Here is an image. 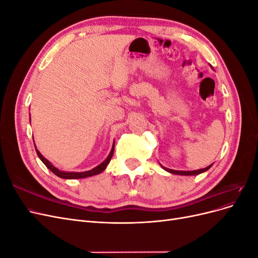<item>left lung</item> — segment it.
I'll use <instances>...</instances> for the list:
<instances>
[{
	"instance_id": "left-lung-1",
	"label": "left lung",
	"mask_w": 258,
	"mask_h": 258,
	"mask_svg": "<svg viewBox=\"0 0 258 258\" xmlns=\"http://www.w3.org/2000/svg\"><path fill=\"white\" fill-rule=\"evenodd\" d=\"M161 167L165 169L166 171H168V172L173 173V174H178V175H198V174H200L202 172H206V171H208L211 167H212V165H210L209 167H207L205 169H199V170H194V171H177V170H172V169L165 168L163 166H161Z\"/></svg>"
}]
</instances>
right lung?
Wrapping results in <instances>:
<instances>
[{"instance_id":"1","label":"right lung","mask_w":258,"mask_h":258,"mask_svg":"<svg viewBox=\"0 0 258 258\" xmlns=\"http://www.w3.org/2000/svg\"><path fill=\"white\" fill-rule=\"evenodd\" d=\"M35 146V144H34ZM114 146H115V143H113V147H112V151L110 153V155L107 156V158L102 162L100 163L99 166H97L96 168H93L92 170H89V171H85V172H66V171H60L58 168H56L54 166H52L51 163L46 159L44 156L38 152L37 148L35 147V151H36V154L38 157H40V159L43 161L44 165L47 167L52 173L56 174L57 176L61 177V178H67V179H73V178H84V177H88V176H92V175H97L99 173L102 172V171L105 170L106 166L108 165V162L111 161L112 157H113V153H114Z\"/></svg>"}]
</instances>
